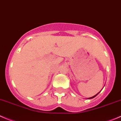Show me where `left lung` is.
<instances>
[{
  "instance_id": "8db88e82",
  "label": "left lung",
  "mask_w": 121,
  "mask_h": 121,
  "mask_svg": "<svg viewBox=\"0 0 121 121\" xmlns=\"http://www.w3.org/2000/svg\"><path fill=\"white\" fill-rule=\"evenodd\" d=\"M100 92H101V91H100ZM100 92H99V93H97V94H96V95L93 96V97H91V98H88V99H92V98H95V97H96V96H97V95H98V94H99V93H100Z\"/></svg>"
}]
</instances>
